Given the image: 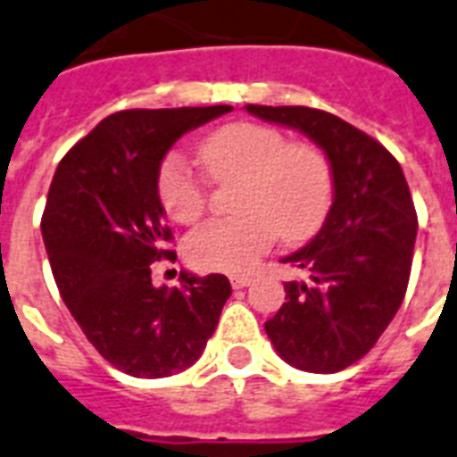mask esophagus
I'll return each mask as SVG.
<instances>
[{
	"instance_id": "1",
	"label": "esophagus",
	"mask_w": 457,
	"mask_h": 457,
	"mask_svg": "<svg viewBox=\"0 0 457 457\" xmlns=\"http://www.w3.org/2000/svg\"><path fill=\"white\" fill-rule=\"evenodd\" d=\"M229 281H232V288H246L248 284H251V277H244V274H232V277H229Z\"/></svg>"
}]
</instances>
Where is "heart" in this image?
I'll use <instances>...</instances> for the list:
<instances>
[{"label": "heart", "instance_id": "1", "mask_svg": "<svg viewBox=\"0 0 457 457\" xmlns=\"http://www.w3.org/2000/svg\"><path fill=\"white\" fill-rule=\"evenodd\" d=\"M202 162L213 180L239 178L237 216L211 218L185 239L187 261L213 272H251L281 235L305 239L324 222L333 199V169L314 143L272 126L237 121L204 140ZM157 195L173 220L192 222L206 206V190L180 154L157 173Z\"/></svg>", "mask_w": 457, "mask_h": 457}]
</instances>
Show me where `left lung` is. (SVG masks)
Wrapping results in <instances>:
<instances>
[{
    "instance_id": "8db88e82",
    "label": "left lung",
    "mask_w": 457,
    "mask_h": 457,
    "mask_svg": "<svg viewBox=\"0 0 457 457\" xmlns=\"http://www.w3.org/2000/svg\"><path fill=\"white\" fill-rule=\"evenodd\" d=\"M253 117L305 133L333 169V204L307 246L281 262L310 272L287 281V303L267 337L281 359L310 373H336L369 354L395 319L413 262V199L383 145L314 107L246 105Z\"/></svg>"
}]
</instances>
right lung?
Segmentation results:
<instances>
[{
	"mask_svg": "<svg viewBox=\"0 0 457 457\" xmlns=\"http://www.w3.org/2000/svg\"><path fill=\"white\" fill-rule=\"evenodd\" d=\"M229 110L110 114L61 159L48 187L42 235L62 303L100 357L133 378L190 369L232 293L225 274L183 272L180 288L152 284V262L173 239L159 166L183 133Z\"/></svg>",
	"mask_w": 457,
	"mask_h": 457,
	"instance_id": "add662e5",
	"label": "right lung"
}]
</instances>
